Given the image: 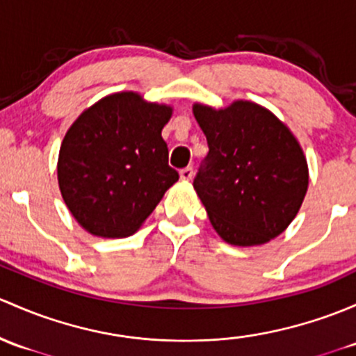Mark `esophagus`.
<instances>
[{
	"instance_id": "1",
	"label": "esophagus",
	"mask_w": 356,
	"mask_h": 356,
	"mask_svg": "<svg viewBox=\"0 0 356 356\" xmlns=\"http://www.w3.org/2000/svg\"><path fill=\"white\" fill-rule=\"evenodd\" d=\"M179 174H181L182 181H191L193 179V167H184Z\"/></svg>"
}]
</instances>
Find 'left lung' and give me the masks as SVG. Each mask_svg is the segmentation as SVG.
<instances>
[{"label":"left lung","mask_w":356,"mask_h":356,"mask_svg":"<svg viewBox=\"0 0 356 356\" xmlns=\"http://www.w3.org/2000/svg\"><path fill=\"white\" fill-rule=\"evenodd\" d=\"M193 112L209 148L193 186L216 234L242 247L278 237L309 186L297 138L273 112L247 100L220 111L194 104Z\"/></svg>","instance_id":"1"}]
</instances>
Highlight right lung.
Listing matches in <instances>:
<instances>
[{
    "mask_svg": "<svg viewBox=\"0 0 356 356\" xmlns=\"http://www.w3.org/2000/svg\"><path fill=\"white\" fill-rule=\"evenodd\" d=\"M172 107L134 92L112 93L81 112L59 149L63 200L92 235L129 237L179 181L162 129Z\"/></svg>",
    "mask_w": 356,
    "mask_h": 356,
    "instance_id": "1",
    "label": "right lung"
}]
</instances>
